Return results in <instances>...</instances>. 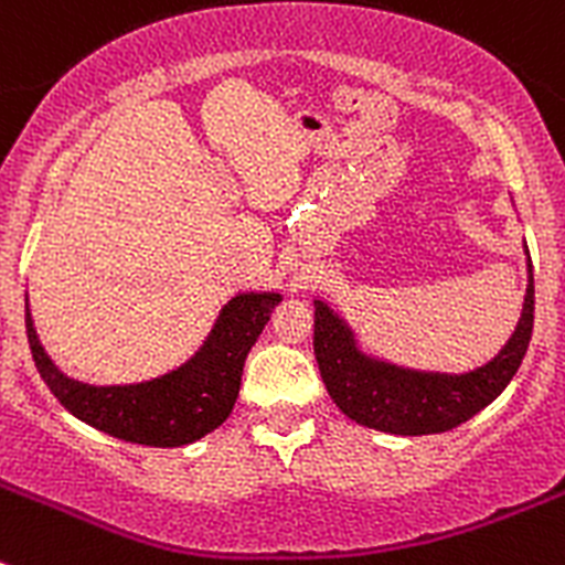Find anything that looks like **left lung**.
Returning <instances> with one entry per match:
<instances>
[{
  "instance_id": "8db88e82",
  "label": "left lung",
  "mask_w": 565,
  "mask_h": 565,
  "mask_svg": "<svg viewBox=\"0 0 565 565\" xmlns=\"http://www.w3.org/2000/svg\"><path fill=\"white\" fill-rule=\"evenodd\" d=\"M533 265L522 320L494 361L467 375H430L370 361L328 306L315 309V355L333 403L364 428L394 436L445 434L472 419L511 383L533 337Z\"/></svg>"
}]
</instances>
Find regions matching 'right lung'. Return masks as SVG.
Here are the masks:
<instances>
[{"instance_id":"1","label":"right lung","mask_w":565,"mask_h":565,"mask_svg":"<svg viewBox=\"0 0 565 565\" xmlns=\"http://www.w3.org/2000/svg\"><path fill=\"white\" fill-rule=\"evenodd\" d=\"M281 295H239L223 309L210 342L182 370L137 386H87L71 381L43 353L26 306V339L38 372L74 416L115 436L149 447H182L215 430L239 394L245 355Z\"/></svg>"}]
</instances>
